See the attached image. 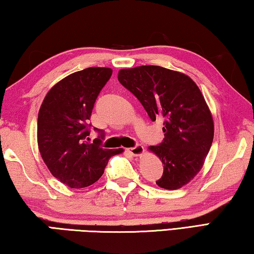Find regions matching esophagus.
Returning <instances> with one entry per match:
<instances>
[{
	"instance_id": "esophagus-1",
	"label": "esophagus",
	"mask_w": 254,
	"mask_h": 254,
	"mask_svg": "<svg viewBox=\"0 0 254 254\" xmlns=\"http://www.w3.org/2000/svg\"><path fill=\"white\" fill-rule=\"evenodd\" d=\"M127 151L130 152V153L132 154V156H134V157H139V156H141V154H142V153L144 152V148H143L142 145H141V144H136L135 147L127 149Z\"/></svg>"
}]
</instances>
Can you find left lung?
I'll return each mask as SVG.
<instances>
[{
  "instance_id": "left-lung-1",
  "label": "left lung",
  "mask_w": 254,
  "mask_h": 254,
  "mask_svg": "<svg viewBox=\"0 0 254 254\" xmlns=\"http://www.w3.org/2000/svg\"><path fill=\"white\" fill-rule=\"evenodd\" d=\"M118 79L144 107L149 118L163 120V141L149 149L163 165L156 184L182 188L198 174L214 137L210 111L194 80L160 66H140L119 71Z\"/></svg>"
}]
</instances>
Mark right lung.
Instances as JSON below:
<instances>
[{"mask_svg": "<svg viewBox=\"0 0 254 254\" xmlns=\"http://www.w3.org/2000/svg\"><path fill=\"white\" fill-rule=\"evenodd\" d=\"M112 76L111 68L89 67L65 77L47 94L38 114V145L54 177L70 188L101 178L109 159L122 149H103L104 131L89 140L94 104Z\"/></svg>", "mask_w": 254, "mask_h": 254, "instance_id": "1", "label": "right lung"}]
</instances>
